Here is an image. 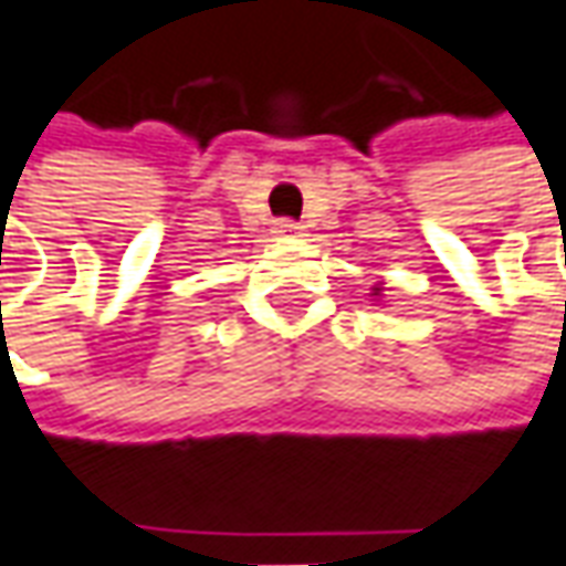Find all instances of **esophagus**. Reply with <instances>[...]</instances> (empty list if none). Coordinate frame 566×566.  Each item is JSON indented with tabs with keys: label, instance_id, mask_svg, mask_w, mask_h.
Masks as SVG:
<instances>
[{
	"label": "esophagus",
	"instance_id": "1",
	"mask_svg": "<svg viewBox=\"0 0 566 566\" xmlns=\"http://www.w3.org/2000/svg\"><path fill=\"white\" fill-rule=\"evenodd\" d=\"M275 229H279V234H300V222H294V219H279Z\"/></svg>",
	"mask_w": 566,
	"mask_h": 566
}]
</instances>
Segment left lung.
I'll list each match as a JSON object with an SVG mask.
<instances>
[{"label": "left lung", "mask_w": 566, "mask_h": 566, "mask_svg": "<svg viewBox=\"0 0 566 566\" xmlns=\"http://www.w3.org/2000/svg\"><path fill=\"white\" fill-rule=\"evenodd\" d=\"M378 294H380V287H375V297H378Z\"/></svg>", "instance_id": "8db88e82"}]
</instances>
